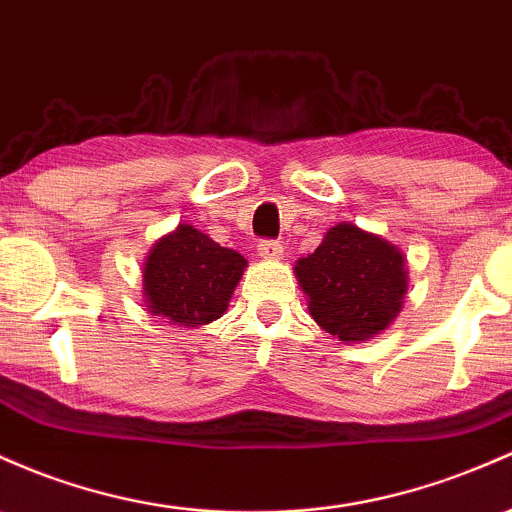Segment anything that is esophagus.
<instances>
[{
    "mask_svg": "<svg viewBox=\"0 0 512 512\" xmlns=\"http://www.w3.org/2000/svg\"><path fill=\"white\" fill-rule=\"evenodd\" d=\"M282 243H277V240H262L260 245H257V252H260V257H265V260H279L282 257Z\"/></svg>",
    "mask_w": 512,
    "mask_h": 512,
    "instance_id": "1",
    "label": "esophagus"
}]
</instances>
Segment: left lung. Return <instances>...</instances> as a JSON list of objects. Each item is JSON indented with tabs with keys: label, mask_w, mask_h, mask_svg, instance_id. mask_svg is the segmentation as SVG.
Masks as SVG:
<instances>
[{
	"label": "left lung",
	"mask_w": 512,
	"mask_h": 512,
	"mask_svg": "<svg viewBox=\"0 0 512 512\" xmlns=\"http://www.w3.org/2000/svg\"><path fill=\"white\" fill-rule=\"evenodd\" d=\"M294 272L313 320L342 342L376 338L389 328L408 291L403 252L347 221L330 228Z\"/></svg>",
	"instance_id": "1"
}]
</instances>
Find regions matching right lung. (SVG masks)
<instances>
[{"mask_svg":"<svg viewBox=\"0 0 512 512\" xmlns=\"http://www.w3.org/2000/svg\"><path fill=\"white\" fill-rule=\"evenodd\" d=\"M247 260L213 243L189 223L160 238L143 267V296L153 316L170 325L199 328L226 313Z\"/></svg>","mask_w":512,"mask_h":512,"instance_id":"add662e5","label":"right lung"}]
</instances>
